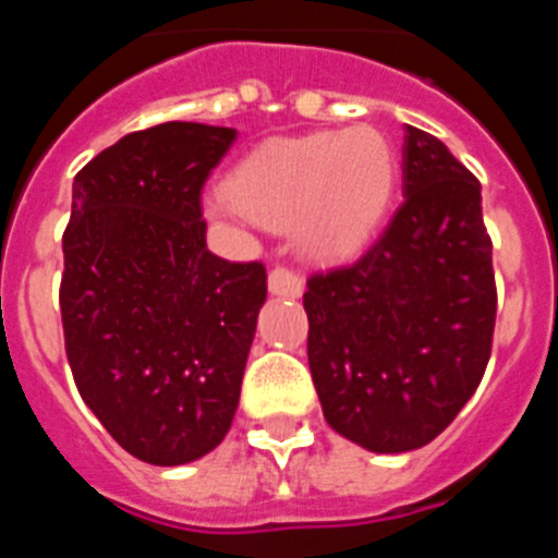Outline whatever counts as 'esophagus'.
I'll return each instance as SVG.
<instances>
[{"label": "esophagus", "mask_w": 558, "mask_h": 558, "mask_svg": "<svg viewBox=\"0 0 558 558\" xmlns=\"http://www.w3.org/2000/svg\"><path fill=\"white\" fill-rule=\"evenodd\" d=\"M268 290L274 295H284V299H299L304 290L302 276L290 268H274L268 274Z\"/></svg>", "instance_id": "34e87169"}]
</instances>
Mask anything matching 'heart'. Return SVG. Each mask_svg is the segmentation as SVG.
<instances>
[{
  "mask_svg": "<svg viewBox=\"0 0 558 558\" xmlns=\"http://www.w3.org/2000/svg\"><path fill=\"white\" fill-rule=\"evenodd\" d=\"M397 186V150L374 125L282 136L248 153L226 181L240 215L290 229L302 254H357L386 218Z\"/></svg>",
  "mask_w": 558,
  "mask_h": 558,
  "instance_id": "1",
  "label": "heart"
}]
</instances>
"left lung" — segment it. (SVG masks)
<instances>
[{"label": "left lung", "instance_id": "1", "mask_svg": "<svg viewBox=\"0 0 558 558\" xmlns=\"http://www.w3.org/2000/svg\"><path fill=\"white\" fill-rule=\"evenodd\" d=\"M405 201L366 254L307 279V357L324 418L372 452L425 447L481 386L497 288L481 181L405 125Z\"/></svg>", "mask_w": 558, "mask_h": 558}]
</instances>
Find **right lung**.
<instances>
[{"label":"right lung","instance_id":"1","mask_svg":"<svg viewBox=\"0 0 558 558\" xmlns=\"http://www.w3.org/2000/svg\"><path fill=\"white\" fill-rule=\"evenodd\" d=\"M234 140V128L161 122L106 147L72 184L69 368L113 441L156 466L223 441L268 295L263 263L206 248L201 192Z\"/></svg>","mask_w":558,"mask_h":558}]
</instances>
